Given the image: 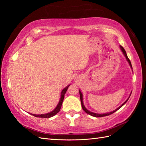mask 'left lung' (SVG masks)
I'll list each match as a JSON object with an SVG mask.
<instances>
[{
	"instance_id": "8db88e82",
	"label": "left lung",
	"mask_w": 146,
	"mask_h": 146,
	"mask_svg": "<svg viewBox=\"0 0 146 146\" xmlns=\"http://www.w3.org/2000/svg\"><path fill=\"white\" fill-rule=\"evenodd\" d=\"M120 48H121V51L122 52H123V54H124V55L125 56V57H126V60H127V61L128 62V63H129V65H130V66L131 67V68L133 69V67H132V65H131V61H130V60L129 59V58L127 57V54H126V51H125V50L124 49V48L123 46H122L121 45H120ZM79 92H80V100H81V106H82V108H83V110L85 111V113H86L87 114H90V115H91V116H94V117H104V116H109V115H110V114H112L113 113H114V112H116L117 110H118L119 109H120V108L123 106V105L126 103L127 101V100H129V97L128 98V99L125 101V102L121 105V106H120L119 108H117L116 110H115L114 111H112V112H110V113H106V114H97V113H93V112H91V111H88V110L86 108H85V106H84V104H83V94H82V93H81V92L80 91V90H79ZM132 93V92H131ZM131 94H130V96H131Z\"/></svg>"
}]
</instances>
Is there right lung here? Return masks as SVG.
Wrapping results in <instances>:
<instances>
[{
  "mask_svg": "<svg viewBox=\"0 0 146 146\" xmlns=\"http://www.w3.org/2000/svg\"><path fill=\"white\" fill-rule=\"evenodd\" d=\"M70 84L69 85H68L66 88H64L62 91V93H61V98H60V100L58 104L56 106V107L55 108V109L53 110L52 112H50V113H48L47 114H30L31 115H33V116L35 117H43V118H48V117H53V116H55V114H56L58 112L60 111V109H61V107H62V105L63 103V99H64V96H65V94L66 92V91L68 88V87L70 86Z\"/></svg>",
  "mask_w": 146,
  "mask_h": 146,
  "instance_id": "1",
  "label": "right lung"
}]
</instances>
